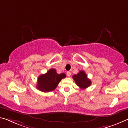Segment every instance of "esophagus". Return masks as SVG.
Returning <instances> with one entry per match:
<instances>
[{"label": "esophagus", "mask_w": 128, "mask_h": 128, "mask_svg": "<svg viewBox=\"0 0 128 128\" xmlns=\"http://www.w3.org/2000/svg\"><path fill=\"white\" fill-rule=\"evenodd\" d=\"M66 75H67L68 77H70V75H71V72H70V71L66 72Z\"/></svg>", "instance_id": "1"}]
</instances>
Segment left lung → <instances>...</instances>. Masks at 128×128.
Returning a JSON list of instances; mask_svg holds the SVG:
<instances>
[{"label":"left lung","mask_w":128,"mask_h":128,"mask_svg":"<svg viewBox=\"0 0 128 128\" xmlns=\"http://www.w3.org/2000/svg\"><path fill=\"white\" fill-rule=\"evenodd\" d=\"M73 78L76 83L77 86L81 89H86L90 86L91 84V81L87 78V75L84 70H80L78 74H74Z\"/></svg>","instance_id":"8db88e82"}]
</instances>
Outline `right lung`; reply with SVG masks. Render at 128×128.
Wrapping results in <instances>:
<instances>
[{"instance_id": "obj_1", "label": "right lung", "mask_w": 128, "mask_h": 128, "mask_svg": "<svg viewBox=\"0 0 128 128\" xmlns=\"http://www.w3.org/2000/svg\"><path fill=\"white\" fill-rule=\"evenodd\" d=\"M65 74H58L54 69H50L45 74H41L38 78V90L44 92L54 90L62 78H65Z\"/></svg>"}]
</instances>
